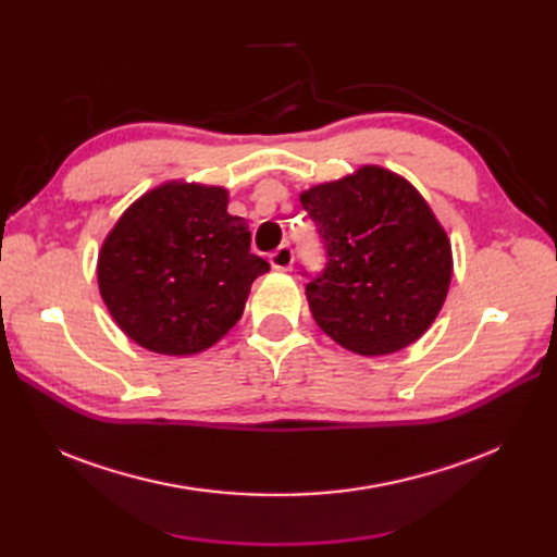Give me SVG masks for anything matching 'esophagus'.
Here are the masks:
<instances>
[{"mask_svg":"<svg viewBox=\"0 0 557 557\" xmlns=\"http://www.w3.org/2000/svg\"><path fill=\"white\" fill-rule=\"evenodd\" d=\"M269 262H272L274 269H283V272H288L295 262V250L288 244H283L272 252V256H269Z\"/></svg>","mask_w":557,"mask_h":557,"instance_id":"obj_1","label":"esophagus"}]
</instances>
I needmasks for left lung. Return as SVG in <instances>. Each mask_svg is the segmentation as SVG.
Returning <instances> with one entry per match:
<instances>
[{
  "mask_svg": "<svg viewBox=\"0 0 557 557\" xmlns=\"http://www.w3.org/2000/svg\"><path fill=\"white\" fill-rule=\"evenodd\" d=\"M325 267L309 276L311 315L360 356H387L423 334L448 293L450 244L411 183L381 166L301 193Z\"/></svg>",
  "mask_w": 557,
  "mask_h": 557,
  "instance_id": "8db88e82",
  "label": "left lung"
}]
</instances>
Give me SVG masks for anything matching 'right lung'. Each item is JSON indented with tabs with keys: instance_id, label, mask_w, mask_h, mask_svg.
<instances>
[{
	"instance_id": "1",
	"label": "right lung",
	"mask_w": 557,
	"mask_h": 557,
	"mask_svg": "<svg viewBox=\"0 0 557 557\" xmlns=\"http://www.w3.org/2000/svg\"><path fill=\"white\" fill-rule=\"evenodd\" d=\"M269 262L250 252L227 193L170 183L144 195L99 252L104 305L129 339L164 356L213 346L244 313L250 283Z\"/></svg>"
}]
</instances>
